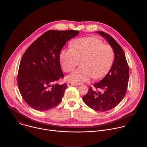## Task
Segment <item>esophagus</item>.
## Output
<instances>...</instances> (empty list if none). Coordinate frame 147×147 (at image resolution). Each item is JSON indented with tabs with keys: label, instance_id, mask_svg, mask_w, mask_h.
<instances>
[{
	"label": "esophagus",
	"instance_id": "obj_1",
	"mask_svg": "<svg viewBox=\"0 0 147 147\" xmlns=\"http://www.w3.org/2000/svg\"><path fill=\"white\" fill-rule=\"evenodd\" d=\"M67 84L68 86V87H70V86H75L77 85V84L73 82H71V81H68Z\"/></svg>",
	"mask_w": 147,
	"mask_h": 147
}]
</instances>
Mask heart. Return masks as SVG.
<instances>
[{"instance_id": "obj_1", "label": "heart", "mask_w": 147, "mask_h": 147, "mask_svg": "<svg viewBox=\"0 0 147 147\" xmlns=\"http://www.w3.org/2000/svg\"><path fill=\"white\" fill-rule=\"evenodd\" d=\"M71 48L61 51L60 61L66 73L73 71L80 63L82 65L69 76L74 82H84L91 77L95 79L105 76L113 63V48L96 37L88 36L74 40Z\"/></svg>"}]
</instances>
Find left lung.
Instances as JSON below:
<instances>
[{
  "label": "left lung",
  "instance_id": "left-lung-1",
  "mask_svg": "<svg viewBox=\"0 0 147 147\" xmlns=\"http://www.w3.org/2000/svg\"><path fill=\"white\" fill-rule=\"evenodd\" d=\"M107 39L115 52V60L109 71L102 80L90 87L82 100L88 107L95 111L106 112L115 108L126 94L129 67L124 52L117 42L109 34L98 31ZM100 90V92L98 90Z\"/></svg>",
  "mask_w": 147,
  "mask_h": 147
}]
</instances>
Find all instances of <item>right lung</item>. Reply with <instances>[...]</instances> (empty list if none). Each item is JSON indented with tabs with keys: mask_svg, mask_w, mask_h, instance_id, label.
Here are the masks:
<instances>
[{
	"mask_svg": "<svg viewBox=\"0 0 147 147\" xmlns=\"http://www.w3.org/2000/svg\"><path fill=\"white\" fill-rule=\"evenodd\" d=\"M79 31L49 30L36 39L24 52L19 66L17 83L24 101L32 109L45 111L59 105L67 84L57 81L64 77L60 54L66 42Z\"/></svg>",
	"mask_w": 147,
	"mask_h": 147,
	"instance_id": "add662e5",
	"label": "right lung"
}]
</instances>
